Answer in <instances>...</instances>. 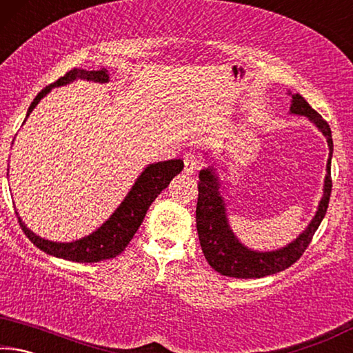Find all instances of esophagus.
I'll use <instances>...</instances> for the list:
<instances>
[{
	"mask_svg": "<svg viewBox=\"0 0 353 353\" xmlns=\"http://www.w3.org/2000/svg\"><path fill=\"white\" fill-rule=\"evenodd\" d=\"M183 163H185V172H187V174H194V172L198 171L202 165L198 155H194V154L185 155Z\"/></svg>",
	"mask_w": 353,
	"mask_h": 353,
	"instance_id": "34e87169",
	"label": "esophagus"
}]
</instances>
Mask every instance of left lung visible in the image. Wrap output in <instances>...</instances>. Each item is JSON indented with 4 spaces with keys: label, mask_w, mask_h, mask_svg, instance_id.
<instances>
[{
    "label": "left lung",
    "mask_w": 353,
    "mask_h": 353,
    "mask_svg": "<svg viewBox=\"0 0 353 353\" xmlns=\"http://www.w3.org/2000/svg\"><path fill=\"white\" fill-rule=\"evenodd\" d=\"M291 115L305 117L310 123L318 128L319 132L325 137L328 145V160H327V174L324 179V188H322V198L316 208L313 219L303 229L299 236H296L286 246L274 250H255L238 240L229 224V214H227L225 201L221 194V181L218 177L216 168L207 166L199 171V198L196 207V227L201 241L202 252L214 271L227 277L236 279H260L271 274L290 268L296 263L301 255L305 252L310 241L318 230L321 221L324 219L328 207V199L332 193V177L330 165L333 155V140L332 130L327 121L322 119L318 112L313 110L310 104L299 93H291ZM208 159V152H205Z\"/></svg>",
    "instance_id": "left-lung-1"
}]
</instances>
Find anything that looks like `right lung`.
<instances>
[{
    "instance_id": "add662e5",
    "label": "right lung",
    "mask_w": 353,
    "mask_h": 353,
    "mask_svg": "<svg viewBox=\"0 0 353 353\" xmlns=\"http://www.w3.org/2000/svg\"><path fill=\"white\" fill-rule=\"evenodd\" d=\"M79 79L99 83L110 82L109 71L104 68L98 71H87L79 68L71 70L63 77H61V79L43 88V90L35 97L32 104L29 105L25 121L28 117L31 115V112L35 107H37L40 101L43 99L52 88L67 85V83ZM182 170L183 162L181 159L148 165L146 168L141 171V174L137 177V181L132 185V188L129 190L126 198L121 201V204L117 207V210L110 214L109 219L104 221V223L101 224L97 230L92 232L90 235L82 236L79 240L70 243L45 240V238H41L40 235L34 234V232L23 223L19 212L15 213L17 216H19L20 225L23 232H25V235L35 244V246L46 254L54 255L57 259L77 263H97L101 260L113 259V256L119 255L124 249H126L129 241L132 240V236L135 235V232L139 230V227L141 225L143 219H145L149 205H151L154 199L168 187L172 177L177 176Z\"/></svg>"
}]
</instances>
